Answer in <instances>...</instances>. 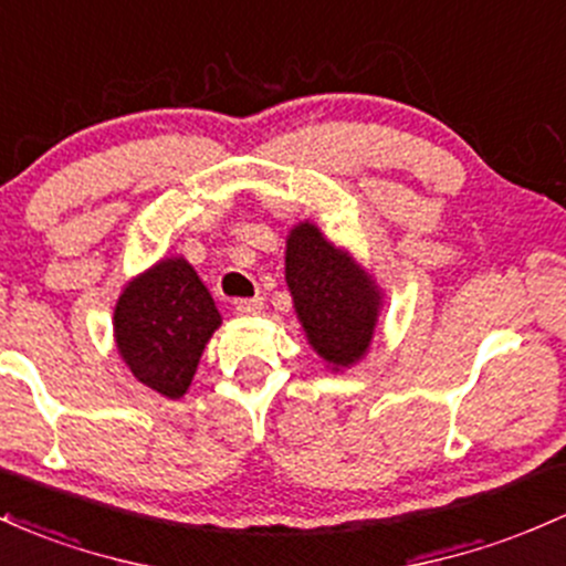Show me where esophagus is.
I'll return each mask as SVG.
<instances>
[{"mask_svg": "<svg viewBox=\"0 0 566 566\" xmlns=\"http://www.w3.org/2000/svg\"><path fill=\"white\" fill-rule=\"evenodd\" d=\"M235 314H258L263 308V297H239L233 303Z\"/></svg>", "mask_w": 566, "mask_h": 566, "instance_id": "34e87169", "label": "esophagus"}]
</instances>
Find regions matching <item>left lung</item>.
Here are the masks:
<instances>
[{
	"label": "left lung",
	"instance_id": "left-lung-1",
	"mask_svg": "<svg viewBox=\"0 0 566 566\" xmlns=\"http://www.w3.org/2000/svg\"><path fill=\"white\" fill-rule=\"evenodd\" d=\"M287 284L295 312L316 354L346 368L374 338L378 290L346 252L335 250L312 222L287 239Z\"/></svg>",
	"mask_w": 566,
	"mask_h": 566
}]
</instances>
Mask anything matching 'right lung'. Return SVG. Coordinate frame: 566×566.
<instances>
[{
  "label": "right lung",
  "mask_w": 566,
  "mask_h": 566,
  "mask_svg": "<svg viewBox=\"0 0 566 566\" xmlns=\"http://www.w3.org/2000/svg\"><path fill=\"white\" fill-rule=\"evenodd\" d=\"M217 327L212 295L182 258L160 260L134 279L115 308L117 352L142 384L171 400L190 387Z\"/></svg>",
  "instance_id": "obj_1"
}]
</instances>
